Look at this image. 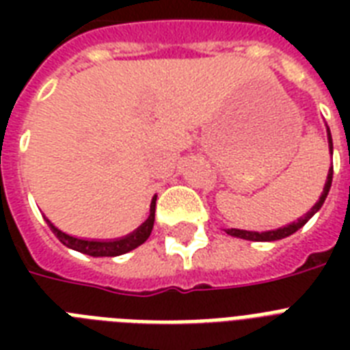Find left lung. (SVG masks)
Listing matches in <instances>:
<instances>
[{
    "instance_id": "obj_1",
    "label": "left lung",
    "mask_w": 350,
    "mask_h": 350,
    "mask_svg": "<svg viewBox=\"0 0 350 350\" xmlns=\"http://www.w3.org/2000/svg\"><path fill=\"white\" fill-rule=\"evenodd\" d=\"M327 126V123H325ZM327 142H329V154L332 156V136H331V131H329V126H327ZM331 183H332V167L329 169V174H327V181L325 185H323V191H321V196L320 200L312 205L309 213L304 214V216H299L296 221L293 224L285 225V227H280V229H272V230H265V232H256V230H241V229H227L225 232L229 234V236H234V238H239V239H247V241H278V239H283L294 234L296 230H299L304 227L307 221H309L312 216H314L318 211L321 208V205L325 203V198L331 191Z\"/></svg>"
}]
</instances>
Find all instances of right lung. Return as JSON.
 Returning a JSON list of instances; mask_svg holds the SVG:
<instances>
[{
    "label": "right lung",
    "mask_w": 350,
    "mask_h": 350,
    "mask_svg": "<svg viewBox=\"0 0 350 350\" xmlns=\"http://www.w3.org/2000/svg\"><path fill=\"white\" fill-rule=\"evenodd\" d=\"M156 198H152L150 202V211H148V218L143 221L137 229H134L132 232H129L126 236H121V238L114 239H87V238H78V236H72V234L63 232L62 229H57L56 225L52 224L51 219L43 216L46 221V225L51 227V230L54 232L59 241H62L65 247L72 250H78L81 254L94 256V258H103V256H121L125 252H131L136 247H139L142 243H145L152 232L154 227V211H156Z\"/></svg>",
    "instance_id": "add662e5"
}]
</instances>
